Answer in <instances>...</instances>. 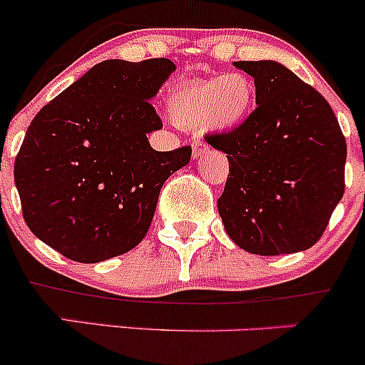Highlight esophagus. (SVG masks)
<instances>
[{
	"label": "esophagus",
	"instance_id": "34e87169",
	"mask_svg": "<svg viewBox=\"0 0 365 365\" xmlns=\"http://www.w3.org/2000/svg\"><path fill=\"white\" fill-rule=\"evenodd\" d=\"M206 152H210V145L205 141H194L192 145V159H201Z\"/></svg>",
	"mask_w": 365,
	"mask_h": 365
}]
</instances>
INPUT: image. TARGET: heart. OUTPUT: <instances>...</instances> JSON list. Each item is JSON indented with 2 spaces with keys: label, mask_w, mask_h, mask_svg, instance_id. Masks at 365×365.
Here are the masks:
<instances>
[{
  "label": "heart",
  "mask_w": 365,
  "mask_h": 365,
  "mask_svg": "<svg viewBox=\"0 0 365 365\" xmlns=\"http://www.w3.org/2000/svg\"><path fill=\"white\" fill-rule=\"evenodd\" d=\"M256 90L251 77L242 72L208 79L189 81L169 93L168 106L173 121L185 128L205 125L230 130L247 120Z\"/></svg>",
  "instance_id": "heart-1"
}]
</instances>
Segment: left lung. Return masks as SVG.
<instances>
[{"mask_svg":"<svg viewBox=\"0 0 365 365\" xmlns=\"http://www.w3.org/2000/svg\"><path fill=\"white\" fill-rule=\"evenodd\" d=\"M233 65L254 79L257 108L235 130L206 135L230 162L217 200L224 230L251 254L307 251L344 194L339 121L329 102L284 65Z\"/></svg>","mask_w":365,"mask_h":365,"instance_id":"8db88e82","label":"left lung"}]
</instances>
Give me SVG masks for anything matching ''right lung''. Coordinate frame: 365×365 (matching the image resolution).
I'll list each match as a JSON object with an SVG mask.
<instances>
[{"mask_svg":"<svg viewBox=\"0 0 365 365\" xmlns=\"http://www.w3.org/2000/svg\"><path fill=\"white\" fill-rule=\"evenodd\" d=\"M171 60H106L42 108L14 165L28 227L79 263L128 252L148 233L165 180L189 164L190 146L157 152L150 104Z\"/></svg>","mask_w":365,"mask_h":365,"instance_id":"right-lung-1","label":"right lung"}]
</instances>
